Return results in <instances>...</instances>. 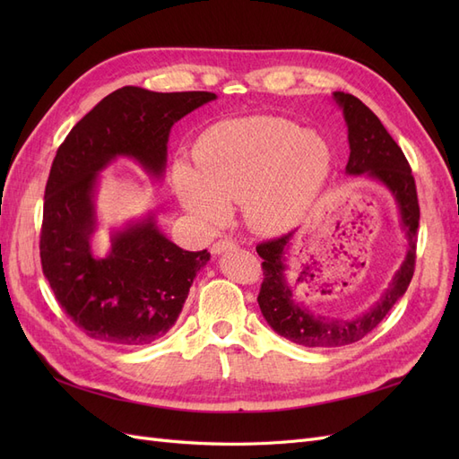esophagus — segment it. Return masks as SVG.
Masks as SVG:
<instances>
[{"label": "esophagus", "instance_id": "obj_1", "mask_svg": "<svg viewBox=\"0 0 459 459\" xmlns=\"http://www.w3.org/2000/svg\"><path fill=\"white\" fill-rule=\"evenodd\" d=\"M238 245H235L233 241H230V239H220V241H216L214 245H212V253L214 255H220V253H224V251H230V248H235Z\"/></svg>", "mask_w": 459, "mask_h": 459}]
</instances>
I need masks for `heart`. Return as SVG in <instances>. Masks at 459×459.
Here are the masks:
<instances>
[{"mask_svg": "<svg viewBox=\"0 0 459 459\" xmlns=\"http://www.w3.org/2000/svg\"><path fill=\"white\" fill-rule=\"evenodd\" d=\"M195 172L176 164L174 184L187 211L206 226L230 218L243 203L248 226L280 233L295 226L322 189L331 152L322 135L280 117L221 122L195 149Z\"/></svg>", "mask_w": 459, "mask_h": 459, "instance_id": "heart-1", "label": "heart"}]
</instances>
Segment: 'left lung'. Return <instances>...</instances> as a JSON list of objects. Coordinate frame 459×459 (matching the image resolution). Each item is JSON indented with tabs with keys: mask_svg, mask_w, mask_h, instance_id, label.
Returning a JSON list of instances; mask_svg holds the SVG:
<instances>
[{
	"mask_svg": "<svg viewBox=\"0 0 459 459\" xmlns=\"http://www.w3.org/2000/svg\"><path fill=\"white\" fill-rule=\"evenodd\" d=\"M337 105L342 108L346 128H349L351 157L346 162V174L368 176L377 179L398 204L402 228L406 231L408 253L400 270L393 277L385 295L375 307L352 319L314 316L293 299V290L285 277V248H289L293 231L256 247L262 262L264 281L258 293V307L270 327L281 337L308 349H331V346L352 344L364 339L368 333L381 324L391 312L396 300L406 293L415 270V245H418L420 203L415 191V179L404 152L385 130L381 120L373 115L358 97L335 91Z\"/></svg>",
	"mask_w": 459,
	"mask_h": 459,
	"instance_id": "1",
	"label": "left lung"
}]
</instances>
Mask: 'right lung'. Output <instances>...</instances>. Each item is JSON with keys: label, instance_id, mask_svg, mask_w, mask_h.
Listing matches in <instances>:
<instances>
[{"label": "right lung", "instance_id": "1", "mask_svg": "<svg viewBox=\"0 0 459 459\" xmlns=\"http://www.w3.org/2000/svg\"><path fill=\"white\" fill-rule=\"evenodd\" d=\"M216 100L211 91L159 93L124 86L68 132L53 159L39 233L41 270L55 299L88 337L142 346L166 335L211 253L166 239L152 216L110 235V253L91 255L97 174L130 157L162 176L174 122Z\"/></svg>", "mask_w": 459, "mask_h": 459}]
</instances>
